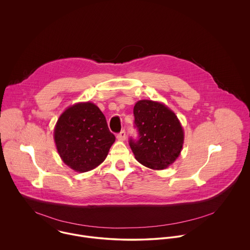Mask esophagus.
I'll return each mask as SVG.
<instances>
[{"instance_id":"obj_1","label":"esophagus","mask_w":250,"mask_h":250,"mask_svg":"<svg viewBox=\"0 0 250 250\" xmlns=\"http://www.w3.org/2000/svg\"><path fill=\"white\" fill-rule=\"evenodd\" d=\"M119 141H125L126 140V132L124 130H122L119 134H117V137H116Z\"/></svg>"}]
</instances>
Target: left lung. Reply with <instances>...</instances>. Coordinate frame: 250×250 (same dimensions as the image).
<instances>
[{"instance_id":"obj_1","label":"left lung","mask_w":250,"mask_h":250,"mask_svg":"<svg viewBox=\"0 0 250 250\" xmlns=\"http://www.w3.org/2000/svg\"><path fill=\"white\" fill-rule=\"evenodd\" d=\"M135 128L139 136L130 139L135 158L144 167L161 170L178 158L184 131L175 113L162 103L141 100L134 107Z\"/></svg>"}]
</instances>
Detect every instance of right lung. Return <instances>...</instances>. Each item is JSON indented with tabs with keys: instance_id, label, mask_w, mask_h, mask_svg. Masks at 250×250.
<instances>
[{
	"instance_id": "right-lung-1",
	"label": "right lung",
	"mask_w": 250,
	"mask_h": 250,
	"mask_svg": "<svg viewBox=\"0 0 250 250\" xmlns=\"http://www.w3.org/2000/svg\"><path fill=\"white\" fill-rule=\"evenodd\" d=\"M54 139L63 163L78 172L89 171L102 164L115 142L105 115L90 102L66 108L56 124Z\"/></svg>"
}]
</instances>
